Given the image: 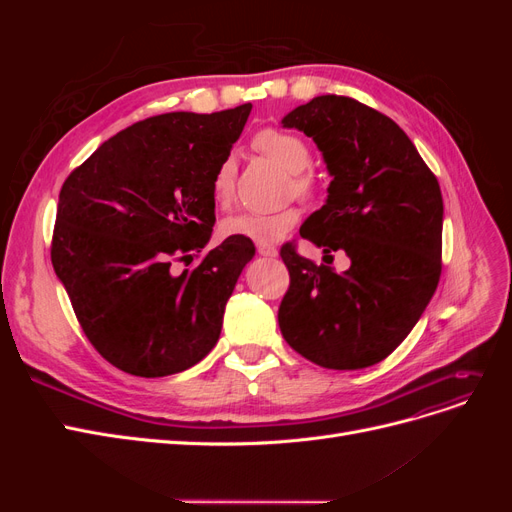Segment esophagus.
<instances>
[{"label":"esophagus","instance_id":"1","mask_svg":"<svg viewBox=\"0 0 512 512\" xmlns=\"http://www.w3.org/2000/svg\"><path fill=\"white\" fill-rule=\"evenodd\" d=\"M256 252L260 256H265V258H275L277 256V250L269 243H256Z\"/></svg>","mask_w":512,"mask_h":512}]
</instances>
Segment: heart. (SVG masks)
Segmentation results:
<instances>
[{"label":"heart","instance_id":"b5f03b06","mask_svg":"<svg viewBox=\"0 0 512 512\" xmlns=\"http://www.w3.org/2000/svg\"><path fill=\"white\" fill-rule=\"evenodd\" d=\"M254 145L258 151L265 153L267 158L284 166L288 173L294 175V188L299 192H307L312 188V177L305 175L303 170L312 164V151L301 136L267 128L256 134ZM235 192V162L224 160L213 175V198L220 207H228ZM299 222L297 207H284L277 211H245L222 222L224 237L250 239L256 243H271L284 237L286 232Z\"/></svg>","mask_w":512,"mask_h":512}]
</instances>
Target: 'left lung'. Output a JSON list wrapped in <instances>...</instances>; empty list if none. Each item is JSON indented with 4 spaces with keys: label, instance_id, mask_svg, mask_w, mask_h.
Wrapping results in <instances>:
<instances>
[{
    "label": "left lung",
    "instance_id": "left-lung-1",
    "mask_svg": "<svg viewBox=\"0 0 512 512\" xmlns=\"http://www.w3.org/2000/svg\"><path fill=\"white\" fill-rule=\"evenodd\" d=\"M282 126L312 138L333 177L301 237L324 254L342 250L350 258L335 273L299 256L292 243L282 247L290 273L277 312L282 335L320 367L376 365L404 342L438 288V179L393 119L352 98L318 96Z\"/></svg>",
    "mask_w": 512,
    "mask_h": 512
}]
</instances>
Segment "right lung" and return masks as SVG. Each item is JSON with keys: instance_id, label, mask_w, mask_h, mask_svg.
I'll list each match as a JSON object with an SVG mask.
<instances>
[{"instance_id": "add662e5", "label": "right lung", "mask_w": 512, "mask_h": 512, "mask_svg": "<svg viewBox=\"0 0 512 512\" xmlns=\"http://www.w3.org/2000/svg\"><path fill=\"white\" fill-rule=\"evenodd\" d=\"M252 104L166 113L108 138L59 192L51 245L87 339L132 376L162 378L218 344L224 307L256 254L228 237L194 269L215 224L213 175L228 160Z\"/></svg>"}]
</instances>
